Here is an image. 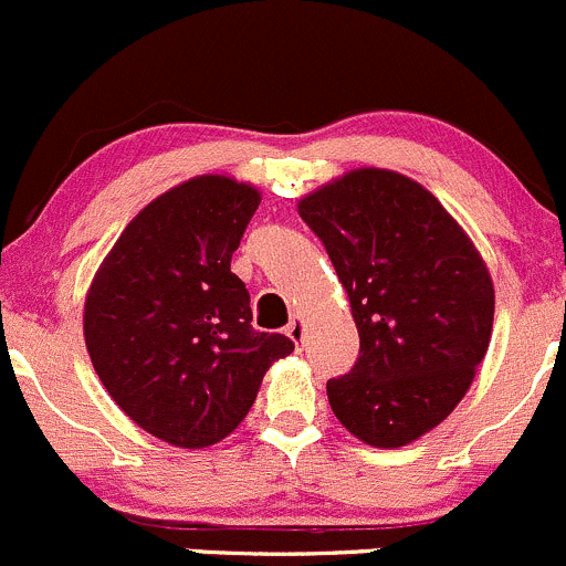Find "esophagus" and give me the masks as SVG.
Instances as JSON below:
<instances>
[{
  "mask_svg": "<svg viewBox=\"0 0 566 566\" xmlns=\"http://www.w3.org/2000/svg\"><path fill=\"white\" fill-rule=\"evenodd\" d=\"M285 335H289L291 340H294V346H300L302 337H305V318H302V316L291 318L289 326H285Z\"/></svg>",
  "mask_w": 566,
  "mask_h": 566,
  "instance_id": "34e87169",
  "label": "esophagus"
}]
</instances>
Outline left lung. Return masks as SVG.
<instances>
[{
  "label": "left lung",
  "instance_id": "8db88e82",
  "mask_svg": "<svg viewBox=\"0 0 566 566\" xmlns=\"http://www.w3.org/2000/svg\"><path fill=\"white\" fill-rule=\"evenodd\" d=\"M352 302L359 357L326 381L348 433L381 450L444 422L469 392L493 329L491 272L430 190L354 168L300 201Z\"/></svg>",
  "mask_w": 566,
  "mask_h": 566
}]
</instances>
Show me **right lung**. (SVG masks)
Masks as SVG:
<instances>
[{
    "mask_svg": "<svg viewBox=\"0 0 566 566\" xmlns=\"http://www.w3.org/2000/svg\"><path fill=\"white\" fill-rule=\"evenodd\" d=\"M253 185L201 174L149 201L103 259L84 302L95 373L138 428L182 450L218 444L248 417L285 335L253 329L231 272Z\"/></svg>",
    "mask_w": 566,
    "mask_h": 566,
    "instance_id": "obj_1",
    "label": "right lung"
}]
</instances>
